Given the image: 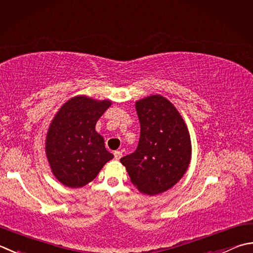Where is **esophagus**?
Listing matches in <instances>:
<instances>
[{"mask_svg": "<svg viewBox=\"0 0 253 253\" xmlns=\"http://www.w3.org/2000/svg\"><path fill=\"white\" fill-rule=\"evenodd\" d=\"M122 156H123V153H122V151H115L114 152V159L115 160H120L121 158H122Z\"/></svg>", "mask_w": 253, "mask_h": 253, "instance_id": "esophagus-1", "label": "esophagus"}]
</instances>
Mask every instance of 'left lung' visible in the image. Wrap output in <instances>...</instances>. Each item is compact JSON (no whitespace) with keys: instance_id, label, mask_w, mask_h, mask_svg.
<instances>
[{"instance_id":"obj_1","label":"left lung","mask_w":253,"mask_h":253,"mask_svg":"<svg viewBox=\"0 0 253 253\" xmlns=\"http://www.w3.org/2000/svg\"><path fill=\"white\" fill-rule=\"evenodd\" d=\"M140 138L136 151L123 157L130 181L142 194L170 190L187 171L192 158L191 137L175 106L155 94L137 101Z\"/></svg>"}]
</instances>
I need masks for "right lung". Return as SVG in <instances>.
Instances as JSON below:
<instances>
[{"label": "right lung", "instance_id": "obj_1", "mask_svg": "<svg viewBox=\"0 0 253 253\" xmlns=\"http://www.w3.org/2000/svg\"><path fill=\"white\" fill-rule=\"evenodd\" d=\"M111 105L110 100L78 95L64 103L52 118L44 150L52 174L64 186L86 185L114 158L95 130L98 118Z\"/></svg>", "mask_w": 253, "mask_h": 253}]
</instances>
